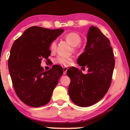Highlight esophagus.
Returning <instances> with one entry per match:
<instances>
[{
	"instance_id": "1",
	"label": "esophagus",
	"mask_w": 130,
	"mask_h": 130,
	"mask_svg": "<svg viewBox=\"0 0 130 130\" xmlns=\"http://www.w3.org/2000/svg\"><path fill=\"white\" fill-rule=\"evenodd\" d=\"M68 68H66V67H64V68H63V71H64V74H66V72L67 71H68Z\"/></svg>"
}]
</instances>
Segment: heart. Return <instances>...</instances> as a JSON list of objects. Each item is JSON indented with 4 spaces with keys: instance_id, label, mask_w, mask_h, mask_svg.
<instances>
[{
    "instance_id": "obj_1",
    "label": "heart",
    "mask_w": 130,
    "mask_h": 130,
    "mask_svg": "<svg viewBox=\"0 0 130 130\" xmlns=\"http://www.w3.org/2000/svg\"><path fill=\"white\" fill-rule=\"evenodd\" d=\"M66 41L72 46H77L82 41V38L80 35L76 32H69L67 33L64 36ZM56 48V41L53 40L50 43V48L52 52H55ZM75 50V48H74ZM72 61V58L71 57H64L62 56H58L55 58L54 62L58 64L63 66H68L71 64Z\"/></svg>"
}]
</instances>
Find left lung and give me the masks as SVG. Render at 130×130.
Wrapping results in <instances>:
<instances>
[{
	"label": "left lung",
	"mask_w": 130,
	"mask_h": 130,
	"mask_svg": "<svg viewBox=\"0 0 130 130\" xmlns=\"http://www.w3.org/2000/svg\"><path fill=\"white\" fill-rule=\"evenodd\" d=\"M77 62L88 68V73L84 74L75 67L69 69L67 75L71 83L68 92L75 104L88 107L100 101L108 92L115 66L110 41L97 27H89L85 51Z\"/></svg>",
	"instance_id": "8db88e82"
}]
</instances>
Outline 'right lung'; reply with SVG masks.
I'll list each match as a JSON object with an SVG mask.
<instances>
[{"instance_id":"add662e5","label":"right lung","mask_w":130,"mask_h":130,"mask_svg":"<svg viewBox=\"0 0 130 130\" xmlns=\"http://www.w3.org/2000/svg\"><path fill=\"white\" fill-rule=\"evenodd\" d=\"M64 31L33 26L13 42L8 64L15 92L22 102L40 107L50 102L53 89L63 74L62 67L53 65L45 71L42 59L50 55V43Z\"/></svg>"}]
</instances>
